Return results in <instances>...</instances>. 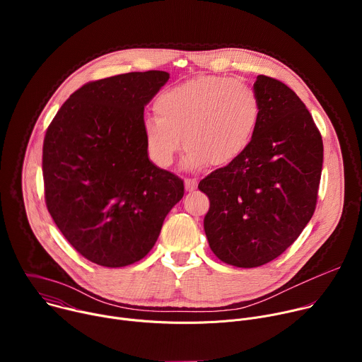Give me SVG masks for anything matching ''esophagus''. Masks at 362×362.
<instances>
[{
	"label": "esophagus",
	"mask_w": 362,
	"mask_h": 362,
	"mask_svg": "<svg viewBox=\"0 0 362 362\" xmlns=\"http://www.w3.org/2000/svg\"><path fill=\"white\" fill-rule=\"evenodd\" d=\"M185 187L187 192H193L196 187H197V182L196 179H185Z\"/></svg>",
	"instance_id": "obj_1"
}]
</instances>
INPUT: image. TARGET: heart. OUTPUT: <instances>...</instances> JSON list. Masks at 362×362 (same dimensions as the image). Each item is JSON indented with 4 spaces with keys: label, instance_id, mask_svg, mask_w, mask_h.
Wrapping results in <instances>:
<instances>
[{
    "label": "heart",
    "instance_id": "b5f03b06",
    "mask_svg": "<svg viewBox=\"0 0 362 362\" xmlns=\"http://www.w3.org/2000/svg\"><path fill=\"white\" fill-rule=\"evenodd\" d=\"M154 110L158 116L143 123L150 159L169 168L186 141L183 168L199 170L229 165L246 151L259 124L261 101L243 81L203 76L163 91Z\"/></svg>",
    "mask_w": 362,
    "mask_h": 362
}]
</instances>
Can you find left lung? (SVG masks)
<instances>
[{"label": "left lung", "mask_w": 362, "mask_h": 362, "mask_svg": "<svg viewBox=\"0 0 362 362\" xmlns=\"http://www.w3.org/2000/svg\"><path fill=\"white\" fill-rule=\"evenodd\" d=\"M261 119L246 151L199 183L209 196L204 233L214 253L238 268L282 255L311 221L324 144L302 100L279 80L257 76Z\"/></svg>", "instance_id": "left-lung-1"}]
</instances>
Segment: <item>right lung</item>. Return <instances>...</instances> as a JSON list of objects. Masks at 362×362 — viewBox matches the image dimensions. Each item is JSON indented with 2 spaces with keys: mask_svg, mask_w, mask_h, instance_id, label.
<instances>
[{
  "mask_svg": "<svg viewBox=\"0 0 362 362\" xmlns=\"http://www.w3.org/2000/svg\"><path fill=\"white\" fill-rule=\"evenodd\" d=\"M169 77L151 70L87 83L47 129V209L70 245L100 267L143 259L183 197V180L148 160L143 134L144 106Z\"/></svg>",
  "mask_w": 362,
  "mask_h": 362,
  "instance_id": "add662e5",
  "label": "right lung"
}]
</instances>
